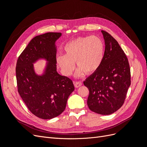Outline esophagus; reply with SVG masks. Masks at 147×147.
<instances>
[{
	"label": "esophagus",
	"mask_w": 147,
	"mask_h": 147,
	"mask_svg": "<svg viewBox=\"0 0 147 147\" xmlns=\"http://www.w3.org/2000/svg\"><path fill=\"white\" fill-rule=\"evenodd\" d=\"M82 85V83L81 82H75L74 86L75 88H78Z\"/></svg>",
	"instance_id": "obj_1"
}]
</instances>
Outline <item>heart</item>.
<instances>
[{"instance_id": "1", "label": "heart", "mask_w": 147, "mask_h": 147, "mask_svg": "<svg viewBox=\"0 0 147 147\" xmlns=\"http://www.w3.org/2000/svg\"><path fill=\"white\" fill-rule=\"evenodd\" d=\"M65 55L56 57V63L62 74L69 76L75 68H78L75 74L76 77L91 74L99 69L104 59L105 45L102 40L96 36L78 37L67 43L64 46Z\"/></svg>"}]
</instances>
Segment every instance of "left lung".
<instances>
[{"label": "left lung", "mask_w": 147, "mask_h": 147, "mask_svg": "<svg viewBox=\"0 0 147 147\" xmlns=\"http://www.w3.org/2000/svg\"><path fill=\"white\" fill-rule=\"evenodd\" d=\"M105 42L104 59L99 69L83 82L90 93L89 109L96 113L110 115L123 105L131 85L129 62L118 42L102 30Z\"/></svg>", "instance_id": "8db88e82"}]
</instances>
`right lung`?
I'll use <instances>...</instances> for the list:
<instances>
[{
  "label": "right lung",
  "instance_id": "obj_1",
  "mask_svg": "<svg viewBox=\"0 0 147 147\" xmlns=\"http://www.w3.org/2000/svg\"><path fill=\"white\" fill-rule=\"evenodd\" d=\"M62 35L48 32L35 37L19 56L16 76L18 91L31 113L43 119L59 116L74 91L72 81L57 72L56 42ZM39 60L47 63L42 74L33 64Z\"/></svg>",
  "mask_w": 147,
  "mask_h": 147
}]
</instances>
